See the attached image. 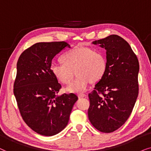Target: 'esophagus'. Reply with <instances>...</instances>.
Returning <instances> with one entry per match:
<instances>
[{
    "label": "esophagus",
    "instance_id": "34e87169",
    "mask_svg": "<svg viewBox=\"0 0 151 151\" xmlns=\"http://www.w3.org/2000/svg\"><path fill=\"white\" fill-rule=\"evenodd\" d=\"M86 95L85 94L83 93H79L78 94V96H79V98H83V97H85Z\"/></svg>",
    "mask_w": 151,
    "mask_h": 151
}]
</instances>
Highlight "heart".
Listing matches in <instances>:
<instances>
[{
	"label": "heart",
	"instance_id": "obj_1",
	"mask_svg": "<svg viewBox=\"0 0 151 151\" xmlns=\"http://www.w3.org/2000/svg\"><path fill=\"white\" fill-rule=\"evenodd\" d=\"M61 63L52 64L50 71L59 83L68 84L75 69L76 79L66 88L69 92L79 93L87 90L93 82L101 80L107 70V59L101 50L88 47H77L65 52L60 58Z\"/></svg>",
	"mask_w": 151,
	"mask_h": 151
}]
</instances>
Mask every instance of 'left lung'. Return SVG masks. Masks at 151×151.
I'll list each match as a JSON object with an SVG mask.
<instances>
[{
    "label": "left lung",
    "mask_w": 151,
    "mask_h": 151,
    "mask_svg": "<svg viewBox=\"0 0 151 151\" xmlns=\"http://www.w3.org/2000/svg\"><path fill=\"white\" fill-rule=\"evenodd\" d=\"M106 50L107 70L88 94L90 123L103 132H112L128 119L139 93L137 57L128 42L112 35L92 42Z\"/></svg>",
    "instance_id": "obj_1"
}]
</instances>
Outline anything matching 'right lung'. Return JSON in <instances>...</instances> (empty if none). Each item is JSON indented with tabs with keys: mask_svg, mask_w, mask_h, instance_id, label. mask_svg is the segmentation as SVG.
<instances>
[{
	"mask_svg": "<svg viewBox=\"0 0 151 151\" xmlns=\"http://www.w3.org/2000/svg\"><path fill=\"white\" fill-rule=\"evenodd\" d=\"M65 41L37 43L25 50L17 62L14 94L26 124L41 135L52 136L67 126L75 94H57L61 84L50 71L52 59L64 48Z\"/></svg>",
	"mask_w": 151,
	"mask_h": 151,
	"instance_id": "right-lung-1",
	"label": "right lung"
}]
</instances>
